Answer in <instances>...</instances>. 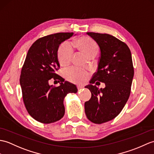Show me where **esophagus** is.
Here are the masks:
<instances>
[{"label": "esophagus", "mask_w": 154, "mask_h": 154, "mask_svg": "<svg viewBox=\"0 0 154 154\" xmlns=\"http://www.w3.org/2000/svg\"><path fill=\"white\" fill-rule=\"evenodd\" d=\"M77 89H78L79 91H81V90H82V89L84 88V87H83V85H77Z\"/></svg>", "instance_id": "34e87169"}]
</instances>
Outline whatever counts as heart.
<instances>
[{
    "instance_id": "b5f03b06",
    "label": "heart",
    "mask_w": 154,
    "mask_h": 154,
    "mask_svg": "<svg viewBox=\"0 0 154 154\" xmlns=\"http://www.w3.org/2000/svg\"><path fill=\"white\" fill-rule=\"evenodd\" d=\"M74 45L87 57L96 54L98 51V46L96 42L87 37L78 38L74 42ZM72 55L73 50L70 45L67 42H62L58 50V58L61 65H67L70 62ZM64 75L67 80L75 83H82L87 78V73L84 69L75 67L66 69Z\"/></svg>"
}]
</instances>
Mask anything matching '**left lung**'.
I'll list each match as a JSON object with an SVG mask.
<instances>
[{
	"instance_id": "left-lung-1",
	"label": "left lung",
	"mask_w": 154,
	"mask_h": 154,
	"mask_svg": "<svg viewBox=\"0 0 154 154\" xmlns=\"http://www.w3.org/2000/svg\"><path fill=\"white\" fill-rule=\"evenodd\" d=\"M87 34L98 45L100 56L97 71L85 87L92 96L85 103V111L89 121L102 124L119 115L129 98L134 76L133 60L128 46L116 37L93 32ZM97 80L105 83L104 89L91 85Z\"/></svg>"
}]
</instances>
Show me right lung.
<instances>
[{"label": "right lung", "instance_id": "1", "mask_svg": "<svg viewBox=\"0 0 154 154\" xmlns=\"http://www.w3.org/2000/svg\"><path fill=\"white\" fill-rule=\"evenodd\" d=\"M73 33H58L37 39L29 49L20 75L23 103L29 114L36 121L48 124L62 119L65 113L63 99L76 93V86L65 81L56 73L60 68V45ZM51 80H60L58 87L50 85Z\"/></svg>", "mask_w": 154, "mask_h": 154}]
</instances>
